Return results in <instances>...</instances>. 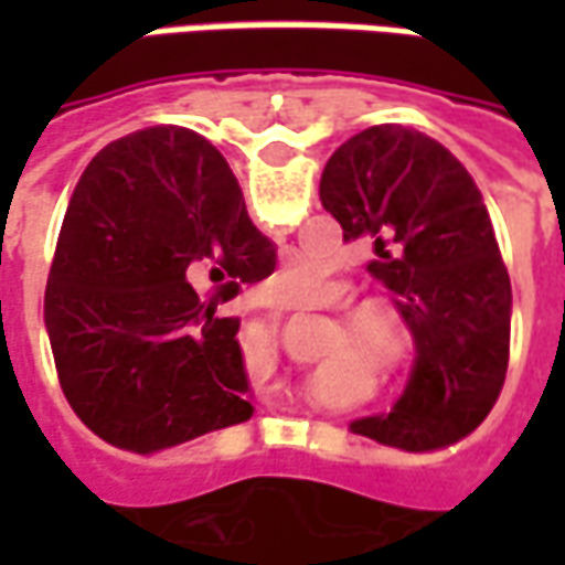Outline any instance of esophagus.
<instances>
[{
	"label": "esophagus",
	"mask_w": 565,
	"mask_h": 565,
	"mask_svg": "<svg viewBox=\"0 0 565 565\" xmlns=\"http://www.w3.org/2000/svg\"><path fill=\"white\" fill-rule=\"evenodd\" d=\"M254 306L263 308V311H266V315H269V318H284V315H287V311H290V308H278V306H271V299H266V296H263V294L257 296V302H254Z\"/></svg>",
	"instance_id": "1"
}]
</instances>
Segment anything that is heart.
<instances>
[{"mask_svg": "<svg viewBox=\"0 0 565 565\" xmlns=\"http://www.w3.org/2000/svg\"><path fill=\"white\" fill-rule=\"evenodd\" d=\"M323 284H327L323 263L315 257H299L275 271L266 287L281 302L308 306L311 299H318ZM348 332H351L356 354L366 356L369 366L384 372V379L391 384H403L415 372L417 339L399 311L375 308L366 315H356V318L348 320Z\"/></svg>", "mask_w": 565, "mask_h": 565, "instance_id": "heart-1", "label": "heart"}]
</instances>
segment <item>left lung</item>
Returning a JSON list of instances; mask_svg holds the SVG:
<instances>
[{"mask_svg":"<svg viewBox=\"0 0 565 565\" xmlns=\"http://www.w3.org/2000/svg\"><path fill=\"white\" fill-rule=\"evenodd\" d=\"M320 202L344 242L372 245L369 271L417 339L403 399L351 429L403 450L466 438L497 405L511 339L509 271L472 174L436 139L381 124L332 153Z\"/></svg>","mask_w":565,"mask_h":565,"instance_id":"obj_1","label":"left lung"}]
</instances>
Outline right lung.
<instances>
[{"mask_svg":"<svg viewBox=\"0 0 565 565\" xmlns=\"http://www.w3.org/2000/svg\"><path fill=\"white\" fill-rule=\"evenodd\" d=\"M271 271L275 247L211 141L150 127L99 150L68 199L44 290L81 424L157 454L250 420L238 318L217 306Z\"/></svg>","mask_w":565,"mask_h":565,"instance_id":"obj_1","label":"right lung"}]
</instances>
